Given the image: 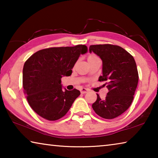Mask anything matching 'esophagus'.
Masks as SVG:
<instances>
[{
    "mask_svg": "<svg viewBox=\"0 0 158 158\" xmlns=\"http://www.w3.org/2000/svg\"><path fill=\"white\" fill-rule=\"evenodd\" d=\"M89 90H88L86 89H85V88H82V89L80 90V92H81V94H84V93H86Z\"/></svg>",
    "mask_w": 158,
    "mask_h": 158,
    "instance_id": "esophagus-1",
    "label": "esophagus"
}]
</instances>
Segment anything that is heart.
Listing matches in <instances>:
<instances>
[{"mask_svg": "<svg viewBox=\"0 0 158 158\" xmlns=\"http://www.w3.org/2000/svg\"><path fill=\"white\" fill-rule=\"evenodd\" d=\"M95 57H97L95 55H90L89 57H88V60L90 59V58H95Z\"/></svg>", "mask_w": 158, "mask_h": 158, "instance_id": "1", "label": "heart"}]
</instances>
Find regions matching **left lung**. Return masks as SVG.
Instances as JSON below:
<instances>
[{
	"label": "left lung",
	"instance_id": "left-lung-1",
	"mask_svg": "<svg viewBox=\"0 0 158 158\" xmlns=\"http://www.w3.org/2000/svg\"><path fill=\"white\" fill-rule=\"evenodd\" d=\"M90 52H94L102 60V75L99 81H106L109 90L106 98L92 105L98 116L105 119L119 116L130 107L137 89L139 74L135 60L130 53L117 45H90Z\"/></svg>",
	"mask_w": 158,
	"mask_h": 158
}]
</instances>
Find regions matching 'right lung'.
Instances as JSON below:
<instances>
[{"mask_svg": "<svg viewBox=\"0 0 158 158\" xmlns=\"http://www.w3.org/2000/svg\"><path fill=\"white\" fill-rule=\"evenodd\" d=\"M88 52L85 45L51 47L33 53L23 68V87L33 110L48 121L61 118L80 95L74 89L62 90L61 78L72 74L80 54Z\"/></svg>", "mask_w": 158, "mask_h": 158, "instance_id": "1", "label": "right lung"}]
</instances>
